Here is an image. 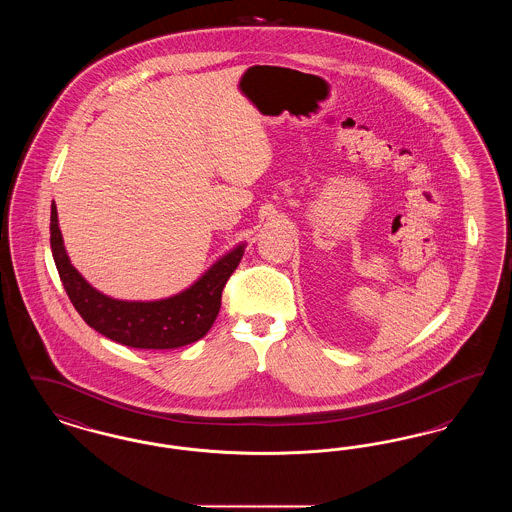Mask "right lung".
<instances>
[{"label": "right lung", "instance_id": "obj_1", "mask_svg": "<svg viewBox=\"0 0 512 512\" xmlns=\"http://www.w3.org/2000/svg\"><path fill=\"white\" fill-rule=\"evenodd\" d=\"M51 253L65 292L84 322L109 340L136 349H176L201 340L220 311L222 288L244 257L245 242L224 253L192 286L153 301L115 299L96 290L73 267L51 203Z\"/></svg>", "mask_w": 512, "mask_h": 512}]
</instances>
